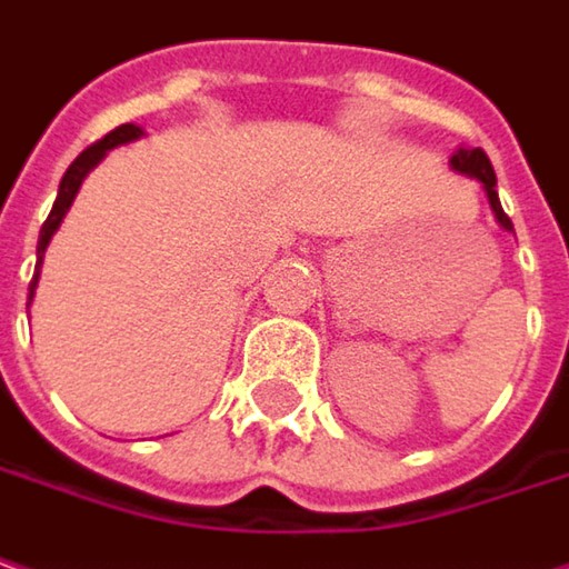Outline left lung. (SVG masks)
<instances>
[{
    "label": "left lung",
    "mask_w": 569,
    "mask_h": 569,
    "mask_svg": "<svg viewBox=\"0 0 569 569\" xmlns=\"http://www.w3.org/2000/svg\"><path fill=\"white\" fill-rule=\"evenodd\" d=\"M451 167L457 173H467V177H473V180L483 183L486 196H489V206H492V212L499 218V224L512 231V221L502 212V202H499V192H496V170H492L489 157H486L480 148H473V151H463V148H460V151L451 157Z\"/></svg>",
    "instance_id": "8db88e82"
}]
</instances>
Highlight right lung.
Wrapping results in <instances>:
<instances>
[{"instance_id": "add662e5", "label": "right lung", "mask_w": 569, "mask_h": 569, "mask_svg": "<svg viewBox=\"0 0 569 569\" xmlns=\"http://www.w3.org/2000/svg\"><path fill=\"white\" fill-rule=\"evenodd\" d=\"M138 134H141L138 124H118L116 131H109L106 138H99L96 144H89V148L67 167V173H63V180H60V189H57V199H53L51 216L41 224V238H38V267H34V277H31V283H28V292H31V296H34V286H38V273H41V260H44V251H48V241H51V234L57 231V224L67 216V209H70L77 189L83 183V177L102 160V157H106V151H112L116 144H124V141H134Z\"/></svg>"}]
</instances>
